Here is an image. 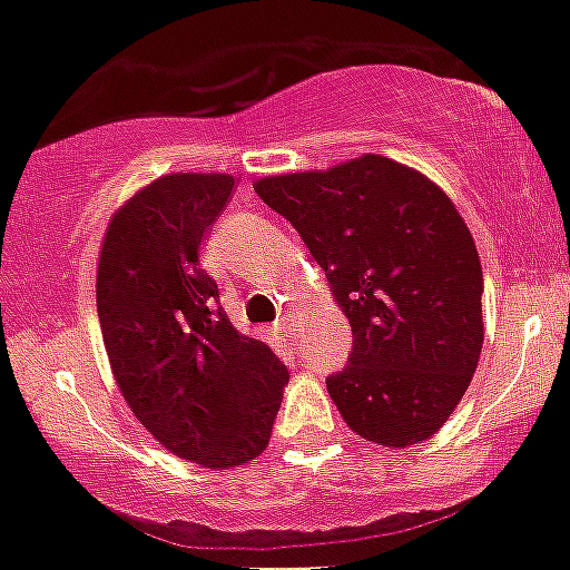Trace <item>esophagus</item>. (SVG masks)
<instances>
[{"mask_svg":"<svg viewBox=\"0 0 570 570\" xmlns=\"http://www.w3.org/2000/svg\"><path fill=\"white\" fill-rule=\"evenodd\" d=\"M278 327L284 336L295 338L297 336V320H295V312H284V317L278 320Z\"/></svg>","mask_w":570,"mask_h":570,"instance_id":"1","label":"esophagus"}]
</instances>
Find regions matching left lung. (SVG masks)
I'll return each mask as SVG.
<instances>
[{
	"label": "left lung",
	"mask_w": 570,
	"mask_h": 570,
	"mask_svg": "<svg viewBox=\"0 0 570 570\" xmlns=\"http://www.w3.org/2000/svg\"><path fill=\"white\" fill-rule=\"evenodd\" d=\"M253 189L297 228L353 327L350 364L325 381L347 428L389 450L433 439L485 336L480 253L450 195L381 154Z\"/></svg>",
	"instance_id": "1"
}]
</instances>
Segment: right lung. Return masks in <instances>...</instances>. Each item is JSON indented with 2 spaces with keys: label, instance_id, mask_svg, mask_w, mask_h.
I'll return each mask as SVG.
<instances>
[{
  "label": "right lung",
  "instance_id": "1",
  "mask_svg": "<svg viewBox=\"0 0 570 570\" xmlns=\"http://www.w3.org/2000/svg\"><path fill=\"white\" fill-rule=\"evenodd\" d=\"M234 193L232 174H168L112 212L96 308L115 386L176 458L209 471L269 444L289 370L245 336L200 267V245Z\"/></svg>",
  "mask_w": 570,
  "mask_h": 570
}]
</instances>
